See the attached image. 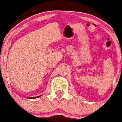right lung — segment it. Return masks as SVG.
I'll use <instances>...</instances> for the list:
<instances>
[{
  "mask_svg": "<svg viewBox=\"0 0 122 122\" xmlns=\"http://www.w3.org/2000/svg\"><path fill=\"white\" fill-rule=\"evenodd\" d=\"M37 97V98H38V97H39H39ZM36 98V97H34V98H32V97H30V98Z\"/></svg>",
  "mask_w": 122,
  "mask_h": 122,
  "instance_id": "add662e5",
  "label": "right lung"
}]
</instances>
